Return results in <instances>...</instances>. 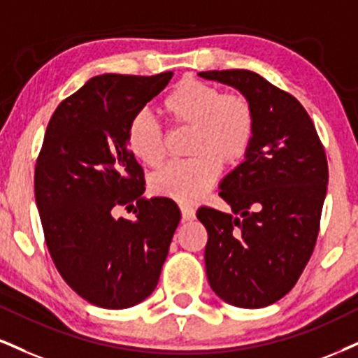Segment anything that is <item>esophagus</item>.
I'll list each match as a JSON object with an SVG mask.
<instances>
[{
  "instance_id": "esophagus-1",
  "label": "esophagus",
  "mask_w": 358,
  "mask_h": 358,
  "mask_svg": "<svg viewBox=\"0 0 358 358\" xmlns=\"http://www.w3.org/2000/svg\"><path fill=\"white\" fill-rule=\"evenodd\" d=\"M180 210H182V220H183V222H192V220H195V210H193L192 206L182 205V206H180Z\"/></svg>"
}]
</instances>
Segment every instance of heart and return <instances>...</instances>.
Returning <instances> with one entry per match:
<instances>
[{
  "label": "heart",
  "instance_id": "1",
  "mask_svg": "<svg viewBox=\"0 0 358 358\" xmlns=\"http://www.w3.org/2000/svg\"><path fill=\"white\" fill-rule=\"evenodd\" d=\"M162 111L175 128L192 130V160L158 171L150 188L157 196L192 205L213 187L220 168H235L247 158L255 136V111L243 94L225 93L220 86L195 78L175 85ZM127 145L146 166L158 168L166 157L163 131L145 115H136L128 124Z\"/></svg>",
  "mask_w": 358,
  "mask_h": 358
}]
</instances>
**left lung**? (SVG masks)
<instances>
[{"label":"left lung","mask_w":358,"mask_h":358,"mask_svg":"<svg viewBox=\"0 0 358 358\" xmlns=\"http://www.w3.org/2000/svg\"><path fill=\"white\" fill-rule=\"evenodd\" d=\"M240 90L255 111V136L220 196L230 213L210 206L196 217L208 231L206 277L212 290L240 308L278 302L295 287L315 248L329 165L302 103L248 70L201 71Z\"/></svg>","instance_id":"obj_1"}]
</instances>
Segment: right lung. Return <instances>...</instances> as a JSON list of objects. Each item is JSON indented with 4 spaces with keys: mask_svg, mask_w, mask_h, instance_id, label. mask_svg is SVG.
<instances>
[{
    "mask_svg": "<svg viewBox=\"0 0 358 358\" xmlns=\"http://www.w3.org/2000/svg\"><path fill=\"white\" fill-rule=\"evenodd\" d=\"M171 76H94L46 128L34 166L45 242L64 282L96 307L128 308L152 294L180 223L173 200L143 196V168L127 145L128 124ZM118 206L136 220L115 219Z\"/></svg>",
    "mask_w": 358,
    "mask_h": 358,
    "instance_id": "right-lung-1",
    "label": "right lung"
}]
</instances>
